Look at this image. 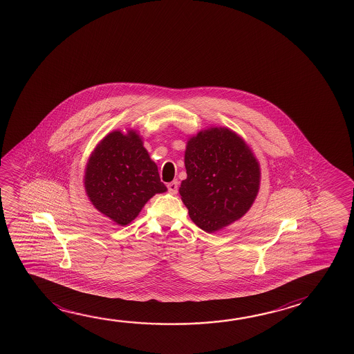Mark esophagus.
I'll return each instance as SVG.
<instances>
[{
  "label": "esophagus",
  "instance_id": "1",
  "mask_svg": "<svg viewBox=\"0 0 354 354\" xmlns=\"http://www.w3.org/2000/svg\"><path fill=\"white\" fill-rule=\"evenodd\" d=\"M178 189H179V183H178L176 180L171 181V183H169L168 190L171 192V194H176V192H178Z\"/></svg>",
  "mask_w": 354,
  "mask_h": 354
}]
</instances>
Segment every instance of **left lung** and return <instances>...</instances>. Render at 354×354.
Returning a JSON list of instances; mask_svg holds the SVG:
<instances>
[{
    "mask_svg": "<svg viewBox=\"0 0 354 354\" xmlns=\"http://www.w3.org/2000/svg\"><path fill=\"white\" fill-rule=\"evenodd\" d=\"M185 168L181 200L190 218L206 232L241 218L259 190V164L244 140L228 128H209L190 138Z\"/></svg>",
    "mask_w": 354,
    "mask_h": 354,
    "instance_id": "1",
    "label": "left lung"
}]
</instances>
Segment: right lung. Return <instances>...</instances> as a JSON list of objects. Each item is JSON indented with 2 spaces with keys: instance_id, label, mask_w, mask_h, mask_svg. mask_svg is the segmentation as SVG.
<instances>
[{
  "instance_id": "add662e5",
  "label": "right lung",
  "mask_w": 354,
  "mask_h": 354,
  "mask_svg": "<svg viewBox=\"0 0 354 354\" xmlns=\"http://www.w3.org/2000/svg\"><path fill=\"white\" fill-rule=\"evenodd\" d=\"M85 189L93 206L121 226L133 221L151 196L167 192L133 131H115L101 140L87 162Z\"/></svg>"
}]
</instances>
